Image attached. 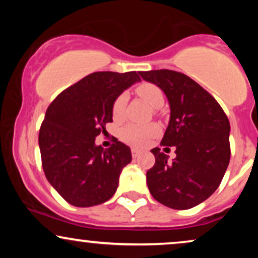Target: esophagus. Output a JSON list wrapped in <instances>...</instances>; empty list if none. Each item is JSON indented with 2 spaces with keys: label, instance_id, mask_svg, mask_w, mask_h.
Wrapping results in <instances>:
<instances>
[{
  "label": "esophagus",
  "instance_id": "obj_1",
  "mask_svg": "<svg viewBox=\"0 0 258 258\" xmlns=\"http://www.w3.org/2000/svg\"><path fill=\"white\" fill-rule=\"evenodd\" d=\"M131 154H132V158H133V159H136V158H137V156L139 155V154H141V152H139L138 149H136V148H132Z\"/></svg>",
  "mask_w": 258,
  "mask_h": 258
}]
</instances>
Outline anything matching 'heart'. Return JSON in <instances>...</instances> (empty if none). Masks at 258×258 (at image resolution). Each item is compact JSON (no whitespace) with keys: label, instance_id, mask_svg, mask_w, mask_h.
I'll use <instances>...</instances> for the list:
<instances>
[{"label":"heart","instance_id":"b5f03b06","mask_svg":"<svg viewBox=\"0 0 258 258\" xmlns=\"http://www.w3.org/2000/svg\"><path fill=\"white\" fill-rule=\"evenodd\" d=\"M136 93L144 99L153 108H160L164 104V93L158 85L153 82H142L136 87ZM127 97L125 93H121L115 98L111 105V114L115 120H120L125 112ZM160 128L155 123L149 125H138V123H128L123 126L120 131L121 141L125 142L128 146L142 148L153 137L158 136Z\"/></svg>","mask_w":258,"mask_h":258}]
</instances>
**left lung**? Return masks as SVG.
<instances>
[{"instance_id": "8db88e82", "label": "left lung", "mask_w": 258, "mask_h": 258, "mask_svg": "<svg viewBox=\"0 0 258 258\" xmlns=\"http://www.w3.org/2000/svg\"><path fill=\"white\" fill-rule=\"evenodd\" d=\"M138 74L166 94L171 116L161 146L176 148L171 162L160 148L152 149L155 164L147 172L148 188L162 205L191 209L215 193L226 173L229 120L217 100L184 74L167 69Z\"/></svg>"}]
</instances>
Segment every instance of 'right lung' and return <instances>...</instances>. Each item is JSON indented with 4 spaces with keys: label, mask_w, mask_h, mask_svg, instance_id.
I'll return each instance as SVG.
<instances>
[{
    "label": "right lung",
    "mask_w": 258,
    "mask_h": 258,
    "mask_svg": "<svg viewBox=\"0 0 258 258\" xmlns=\"http://www.w3.org/2000/svg\"><path fill=\"white\" fill-rule=\"evenodd\" d=\"M139 80L136 72L92 73L47 108L38 133L43 172L72 205H99L116 191L121 171L132 160L131 149L116 138L108 149L94 141L112 122L115 98Z\"/></svg>",
    "instance_id": "add662e5"
}]
</instances>
